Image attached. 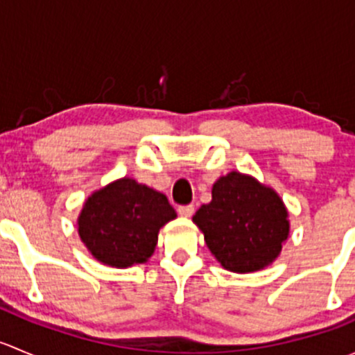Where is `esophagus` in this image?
Instances as JSON below:
<instances>
[{
	"mask_svg": "<svg viewBox=\"0 0 355 355\" xmlns=\"http://www.w3.org/2000/svg\"><path fill=\"white\" fill-rule=\"evenodd\" d=\"M178 214L184 218H191L194 214V206L192 204H187V206H180L178 207Z\"/></svg>",
	"mask_w": 355,
	"mask_h": 355,
	"instance_id": "34e87169",
	"label": "esophagus"
}]
</instances>
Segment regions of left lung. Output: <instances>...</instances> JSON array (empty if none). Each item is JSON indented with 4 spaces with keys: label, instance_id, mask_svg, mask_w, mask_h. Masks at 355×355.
Here are the masks:
<instances>
[{
    "label": "left lung",
    "instance_id": "obj_1",
    "mask_svg": "<svg viewBox=\"0 0 355 355\" xmlns=\"http://www.w3.org/2000/svg\"><path fill=\"white\" fill-rule=\"evenodd\" d=\"M211 198L192 221L225 270L254 273L280 256L290 221L287 206L275 189L252 175L230 171L214 182Z\"/></svg>",
    "mask_w": 355,
    "mask_h": 355
}]
</instances>
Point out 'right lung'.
Listing matches in <instances>:
<instances>
[{
  "instance_id": "1",
  "label": "right lung",
  "mask_w": 355,
  "mask_h": 355,
  "mask_svg": "<svg viewBox=\"0 0 355 355\" xmlns=\"http://www.w3.org/2000/svg\"><path fill=\"white\" fill-rule=\"evenodd\" d=\"M175 218L166 196L123 177L85 199L77 228L96 261L121 270L146 263L155 254L159 228Z\"/></svg>"
}]
</instances>
